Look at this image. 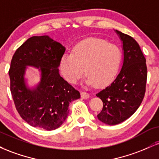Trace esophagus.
Returning a JSON list of instances; mask_svg holds the SVG:
<instances>
[{"label":"esophagus","instance_id":"34e87169","mask_svg":"<svg viewBox=\"0 0 159 159\" xmlns=\"http://www.w3.org/2000/svg\"><path fill=\"white\" fill-rule=\"evenodd\" d=\"M81 98H84V99H87V98L90 97V94L87 92H81Z\"/></svg>","mask_w":159,"mask_h":159}]
</instances>
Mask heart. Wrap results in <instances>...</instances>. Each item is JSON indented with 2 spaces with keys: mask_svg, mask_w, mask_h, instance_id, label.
<instances>
[{
  "mask_svg": "<svg viewBox=\"0 0 159 159\" xmlns=\"http://www.w3.org/2000/svg\"><path fill=\"white\" fill-rule=\"evenodd\" d=\"M121 59L122 53L117 45L92 37L80 42L72 49V54H63L60 67L64 78L70 83H76L84 71L87 84H95L102 87L114 79Z\"/></svg>",
  "mask_w": 159,
  "mask_h": 159,
  "instance_id": "heart-1",
  "label": "heart"
}]
</instances>
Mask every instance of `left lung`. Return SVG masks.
I'll return each mask as SVG.
<instances>
[{
    "label": "left lung",
    "mask_w": 159,
    "mask_h": 159,
    "mask_svg": "<svg viewBox=\"0 0 159 159\" xmlns=\"http://www.w3.org/2000/svg\"><path fill=\"white\" fill-rule=\"evenodd\" d=\"M123 41V64L111 85L96 94L103 102L98 119L107 125H116L134 114L146 92L147 67L140 45L132 36L116 30Z\"/></svg>",
    "instance_id": "8db88e82"
}]
</instances>
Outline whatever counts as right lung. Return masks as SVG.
<instances>
[{
	"instance_id": "right-lung-1",
	"label": "right lung",
	"mask_w": 159,
	"mask_h": 159,
	"mask_svg": "<svg viewBox=\"0 0 159 159\" xmlns=\"http://www.w3.org/2000/svg\"><path fill=\"white\" fill-rule=\"evenodd\" d=\"M65 51L48 36H32L12 56L9 69L11 94L21 117L33 127L57 129L68 116L69 103L81 97L79 91L59 75ZM26 65L40 67L41 81L35 90H29L24 84Z\"/></svg>"
}]
</instances>
